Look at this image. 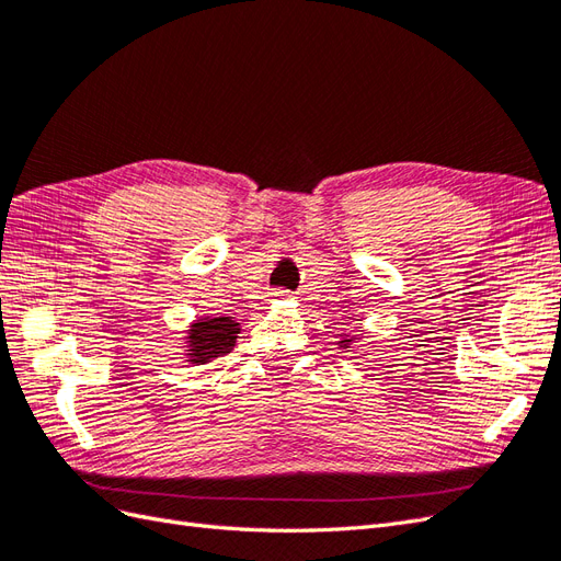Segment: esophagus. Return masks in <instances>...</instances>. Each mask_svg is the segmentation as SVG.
<instances>
[{"instance_id":"esophagus-1","label":"esophagus","mask_w":561,"mask_h":561,"mask_svg":"<svg viewBox=\"0 0 561 561\" xmlns=\"http://www.w3.org/2000/svg\"><path fill=\"white\" fill-rule=\"evenodd\" d=\"M274 297H276V299H287V297H290V293H287V290H276Z\"/></svg>"}]
</instances>
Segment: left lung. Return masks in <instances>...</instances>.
Wrapping results in <instances>:
<instances>
[{
	"instance_id": "1",
	"label": "left lung",
	"mask_w": 561,
	"mask_h": 561,
	"mask_svg": "<svg viewBox=\"0 0 561 561\" xmlns=\"http://www.w3.org/2000/svg\"><path fill=\"white\" fill-rule=\"evenodd\" d=\"M355 334H342V342H339V348H351Z\"/></svg>"
}]
</instances>
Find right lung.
<instances>
[{
	"mask_svg": "<svg viewBox=\"0 0 561 561\" xmlns=\"http://www.w3.org/2000/svg\"><path fill=\"white\" fill-rule=\"evenodd\" d=\"M239 334L241 322L231 320L229 316L198 318L184 334V358L192 365L210 363L219 358V355L229 353Z\"/></svg>",
	"mask_w": 561,
	"mask_h": 561,
	"instance_id": "1",
	"label": "right lung"
}]
</instances>
